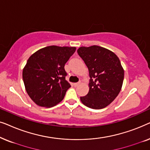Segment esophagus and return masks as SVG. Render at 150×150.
Listing matches in <instances>:
<instances>
[{"instance_id": "34e87169", "label": "esophagus", "mask_w": 150, "mask_h": 150, "mask_svg": "<svg viewBox=\"0 0 150 150\" xmlns=\"http://www.w3.org/2000/svg\"><path fill=\"white\" fill-rule=\"evenodd\" d=\"M80 82H79V83H74V85L75 86V87H76V86H78V85H80Z\"/></svg>"}]
</instances>
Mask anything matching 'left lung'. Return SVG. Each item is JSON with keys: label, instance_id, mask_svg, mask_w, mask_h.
Listing matches in <instances>:
<instances>
[{"label": "left lung", "instance_id": "obj_1", "mask_svg": "<svg viewBox=\"0 0 150 150\" xmlns=\"http://www.w3.org/2000/svg\"><path fill=\"white\" fill-rule=\"evenodd\" d=\"M78 54L89 74V91L81 97L84 105L93 109L105 108L115 99L122 89L124 70L117 56L98 46L81 47Z\"/></svg>", "mask_w": 150, "mask_h": 150}]
</instances>
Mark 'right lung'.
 <instances>
[{
	"label": "right lung",
	"mask_w": 150,
	"mask_h": 150,
	"mask_svg": "<svg viewBox=\"0 0 150 150\" xmlns=\"http://www.w3.org/2000/svg\"><path fill=\"white\" fill-rule=\"evenodd\" d=\"M75 47L50 46L33 54L22 71L26 91L38 106L52 107L64 98L71 87L64 66Z\"/></svg>",
	"instance_id": "1"
}]
</instances>
